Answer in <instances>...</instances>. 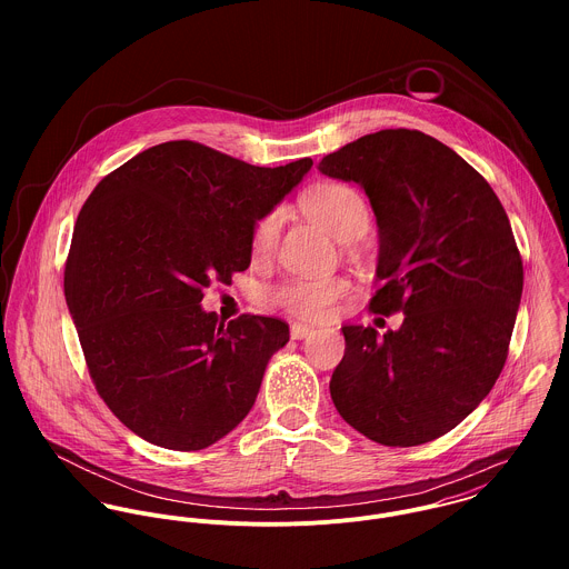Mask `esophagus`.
Segmentation results:
<instances>
[{"instance_id":"obj_1","label":"esophagus","mask_w":569,"mask_h":569,"mask_svg":"<svg viewBox=\"0 0 569 569\" xmlns=\"http://www.w3.org/2000/svg\"><path fill=\"white\" fill-rule=\"evenodd\" d=\"M309 335H313V326L291 325V339H307Z\"/></svg>"}]
</instances>
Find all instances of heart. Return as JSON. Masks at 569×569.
<instances>
[{
    "label": "heart",
    "instance_id": "b5f03b06",
    "mask_svg": "<svg viewBox=\"0 0 569 569\" xmlns=\"http://www.w3.org/2000/svg\"><path fill=\"white\" fill-rule=\"evenodd\" d=\"M305 212L325 226L341 243L361 239L370 228V210L361 192L348 183L328 181L311 188L302 197ZM284 214L280 208L264 212L251 228V253L256 260L273 256L280 243ZM348 293V280L335 278H302L291 276L271 287L269 300L293 318L320 320Z\"/></svg>",
    "mask_w": 569,
    "mask_h": 569
}]
</instances>
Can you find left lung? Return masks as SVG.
I'll use <instances>...</instances> for the list:
<instances>
[{
	"instance_id": "8db88e82",
	"label": "left lung",
	"mask_w": 569,
	"mask_h": 569,
	"mask_svg": "<svg viewBox=\"0 0 569 569\" xmlns=\"http://www.w3.org/2000/svg\"><path fill=\"white\" fill-rule=\"evenodd\" d=\"M320 170L363 186L379 226L381 287L370 313L399 330L343 326L330 379L341 418L386 447L460 425L492 390L510 346L523 262L487 179L416 129H383L326 156Z\"/></svg>"
}]
</instances>
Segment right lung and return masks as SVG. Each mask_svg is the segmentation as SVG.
Returning <instances> with one entry per match:
<instances>
[{
  "instance_id": "right-lung-1",
  "label": "right lung",
  "mask_w": 569,
  "mask_h": 569,
  "mask_svg": "<svg viewBox=\"0 0 569 569\" xmlns=\"http://www.w3.org/2000/svg\"><path fill=\"white\" fill-rule=\"evenodd\" d=\"M313 166L264 168L192 140L151 147L109 172L79 212L66 300L96 392L151 445L199 451L253 406L280 318L223 325L201 309L210 282L251 260V228Z\"/></svg>"
}]
</instances>
